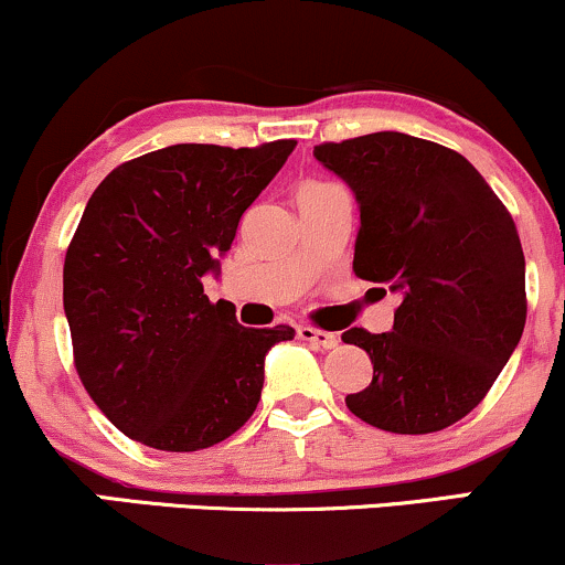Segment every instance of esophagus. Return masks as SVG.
Returning a JSON list of instances; mask_svg holds the SVG:
<instances>
[{
	"mask_svg": "<svg viewBox=\"0 0 565 565\" xmlns=\"http://www.w3.org/2000/svg\"><path fill=\"white\" fill-rule=\"evenodd\" d=\"M297 337L305 342H310V345L316 348H337V342H340V337L332 334V332H321V329H313V327H300L297 329Z\"/></svg>",
	"mask_w": 565,
	"mask_h": 565,
	"instance_id": "1",
	"label": "esophagus"
}]
</instances>
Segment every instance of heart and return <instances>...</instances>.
<instances>
[{
  "label": "heart",
  "mask_w": 565,
  "mask_h": 565,
  "mask_svg": "<svg viewBox=\"0 0 565 565\" xmlns=\"http://www.w3.org/2000/svg\"><path fill=\"white\" fill-rule=\"evenodd\" d=\"M308 185H321V183H305L302 188H308Z\"/></svg>",
  "instance_id": "heart-1"
}]
</instances>
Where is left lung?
<instances>
[{
  "instance_id": "obj_1",
  "label": "left lung",
  "mask_w": 565,
  "mask_h": 565,
  "mask_svg": "<svg viewBox=\"0 0 565 565\" xmlns=\"http://www.w3.org/2000/svg\"><path fill=\"white\" fill-rule=\"evenodd\" d=\"M313 157L359 204L355 276L401 300L391 332L342 334L374 366L345 404L387 433L444 430L481 404L526 327L515 223L481 172L438 142L372 132L323 142Z\"/></svg>"
}]
</instances>
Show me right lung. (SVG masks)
<instances>
[{
	"label": "right lung",
	"mask_w": 565,
	"mask_h": 565,
	"mask_svg": "<svg viewBox=\"0 0 565 565\" xmlns=\"http://www.w3.org/2000/svg\"><path fill=\"white\" fill-rule=\"evenodd\" d=\"M204 142L125 161L89 196L63 265L74 364L97 408L159 451H199L257 408L265 355L295 329H246L201 278L295 151Z\"/></svg>",
	"instance_id": "obj_1"
}]
</instances>
